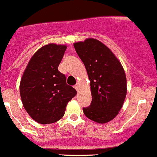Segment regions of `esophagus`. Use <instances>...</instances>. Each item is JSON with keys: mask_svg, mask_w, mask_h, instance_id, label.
Returning <instances> with one entry per match:
<instances>
[{"mask_svg": "<svg viewBox=\"0 0 157 157\" xmlns=\"http://www.w3.org/2000/svg\"><path fill=\"white\" fill-rule=\"evenodd\" d=\"M74 88H75V89L77 90V91H78V90H79V85H78V84H76V85L74 86Z\"/></svg>", "mask_w": 157, "mask_h": 157, "instance_id": "esophagus-1", "label": "esophagus"}]
</instances>
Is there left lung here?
Segmentation results:
<instances>
[{
	"mask_svg": "<svg viewBox=\"0 0 157 157\" xmlns=\"http://www.w3.org/2000/svg\"><path fill=\"white\" fill-rule=\"evenodd\" d=\"M90 80L91 103L85 115L99 124L111 121L123 106L127 94L124 70L111 49L99 40L88 38L74 43Z\"/></svg>",
	"mask_w": 157,
	"mask_h": 157,
	"instance_id": "1",
	"label": "left lung"
}]
</instances>
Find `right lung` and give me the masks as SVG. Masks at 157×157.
<instances>
[{
  "instance_id": "right-lung-1",
  "label": "right lung",
  "mask_w": 157,
  "mask_h": 157,
  "mask_svg": "<svg viewBox=\"0 0 157 157\" xmlns=\"http://www.w3.org/2000/svg\"><path fill=\"white\" fill-rule=\"evenodd\" d=\"M66 48L55 43L43 46L31 57L21 78L23 105L28 114L42 124L60 120L68 102L77 94L58 70Z\"/></svg>"
}]
</instances>
